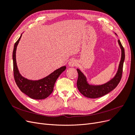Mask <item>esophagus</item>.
I'll return each instance as SVG.
<instances>
[{"label": "esophagus", "instance_id": "1", "mask_svg": "<svg viewBox=\"0 0 135 135\" xmlns=\"http://www.w3.org/2000/svg\"><path fill=\"white\" fill-rule=\"evenodd\" d=\"M69 66H70V67H74L75 66H76V65H77V63H76V60H70V61L69 62Z\"/></svg>", "mask_w": 135, "mask_h": 135}]
</instances>
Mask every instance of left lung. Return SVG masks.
Masks as SVG:
<instances>
[{"mask_svg": "<svg viewBox=\"0 0 135 135\" xmlns=\"http://www.w3.org/2000/svg\"><path fill=\"white\" fill-rule=\"evenodd\" d=\"M118 42L121 49V59L115 75L107 83L102 85L89 84L88 83L86 76L79 69H76L78 73V78L76 83L77 87L79 91L85 97L91 98V99H96V98L103 96L113 91L120 82L122 78V71H123L125 53L124 49L122 46L120 40H118Z\"/></svg>", "mask_w": 135, "mask_h": 135, "instance_id": "left-lung-1", "label": "left lung"}]
</instances>
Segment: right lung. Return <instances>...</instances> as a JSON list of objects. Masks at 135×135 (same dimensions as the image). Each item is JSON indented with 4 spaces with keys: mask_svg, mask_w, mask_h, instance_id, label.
Returning <instances> with one entry per match:
<instances>
[{
    "mask_svg": "<svg viewBox=\"0 0 135 135\" xmlns=\"http://www.w3.org/2000/svg\"><path fill=\"white\" fill-rule=\"evenodd\" d=\"M21 36L22 34L17 41L15 43L13 51V74L16 83L21 92L31 99H44L50 96L54 91V85L57 79L61 73L65 70L66 67L65 66L61 67L50 75L39 80H30L22 76L18 69L16 59V50Z\"/></svg>",
    "mask_w": 135,
    "mask_h": 135,
    "instance_id": "obj_1",
    "label": "right lung"
}]
</instances>
